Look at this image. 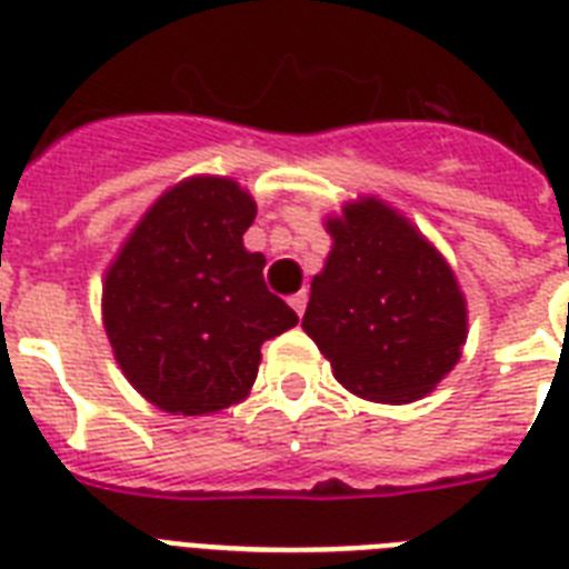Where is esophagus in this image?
I'll return each mask as SVG.
<instances>
[{"mask_svg":"<svg viewBox=\"0 0 569 569\" xmlns=\"http://www.w3.org/2000/svg\"><path fill=\"white\" fill-rule=\"evenodd\" d=\"M289 303H292V310L298 312V316H303V310H307V292H298L289 298Z\"/></svg>","mask_w":569,"mask_h":569,"instance_id":"34e87169","label":"esophagus"}]
</instances>
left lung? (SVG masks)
I'll return each mask as SVG.
<instances>
[{
    "label": "left lung",
    "instance_id": "1",
    "mask_svg": "<svg viewBox=\"0 0 569 569\" xmlns=\"http://www.w3.org/2000/svg\"><path fill=\"white\" fill-rule=\"evenodd\" d=\"M333 236L312 277L303 330L355 396L407 405L460 360L467 301L449 262L422 232L375 197L330 218Z\"/></svg>",
    "mask_w": 569,
    "mask_h": 569
}]
</instances>
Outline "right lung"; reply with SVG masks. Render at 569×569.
I'll return each instance as SVG.
<instances>
[{"label":"right lung","instance_id":"1","mask_svg":"<svg viewBox=\"0 0 569 569\" xmlns=\"http://www.w3.org/2000/svg\"><path fill=\"white\" fill-rule=\"evenodd\" d=\"M257 203L239 182L191 177L138 221L102 283V325L127 380L168 413L203 416L248 396L259 348L298 325L241 236Z\"/></svg>","mask_w":569,"mask_h":569}]
</instances>
